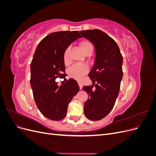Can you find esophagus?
I'll return each mask as SVG.
<instances>
[{
	"label": "esophagus",
	"mask_w": 156,
	"mask_h": 156,
	"mask_svg": "<svg viewBox=\"0 0 156 156\" xmlns=\"http://www.w3.org/2000/svg\"><path fill=\"white\" fill-rule=\"evenodd\" d=\"M79 83V88H80V90H81L82 88H83V85H82V84L80 83V82H79L78 83Z\"/></svg>",
	"instance_id": "obj_1"
}]
</instances>
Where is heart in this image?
Here are the masks:
<instances>
[{
    "label": "heart",
    "instance_id": "obj_1",
    "mask_svg": "<svg viewBox=\"0 0 156 156\" xmlns=\"http://www.w3.org/2000/svg\"><path fill=\"white\" fill-rule=\"evenodd\" d=\"M79 46L81 47L84 54H87L89 51H93V45L90 41L87 40H84L79 42ZM69 48H67L65 49L63 53V60L65 64H68L69 62ZM88 72V66L86 64H74L71 67L68 73L69 76L77 81H81L85 75Z\"/></svg>",
    "mask_w": 156,
    "mask_h": 156
}]
</instances>
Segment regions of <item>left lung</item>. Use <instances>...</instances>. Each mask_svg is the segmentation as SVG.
<instances>
[{
	"instance_id": "obj_1",
	"label": "left lung",
	"mask_w": 156,
	"mask_h": 156,
	"mask_svg": "<svg viewBox=\"0 0 156 156\" xmlns=\"http://www.w3.org/2000/svg\"><path fill=\"white\" fill-rule=\"evenodd\" d=\"M80 32L96 49L95 62L88 76L96 90H92L93 85L83 87L90 96L84 103V112L89 120H99L111 112L119 96L123 58L116 41L104 32L94 29Z\"/></svg>"
}]
</instances>
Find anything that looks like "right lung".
Masks as SVG:
<instances>
[{"label": "right lung", "instance_id": "right-lung-1", "mask_svg": "<svg viewBox=\"0 0 156 156\" xmlns=\"http://www.w3.org/2000/svg\"><path fill=\"white\" fill-rule=\"evenodd\" d=\"M82 36L78 31L51 33L37 45L30 64V86L36 104L41 114L52 120L66 116L69 103L79 92L73 79L65 80L60 87L56 79H65L63 53L65 49Z\"/></svg>", "mask_w": 156, "mask_h": 156}]
</instances>
